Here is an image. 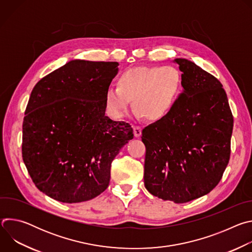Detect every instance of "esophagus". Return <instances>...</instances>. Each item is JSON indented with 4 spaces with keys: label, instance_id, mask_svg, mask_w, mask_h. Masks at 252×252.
<instances>
[{
    "label": "esophagus",
    "instance_id": "obj_1",
    "mask_svg": "<svg viewBox=\"0 0 252 252\" xmlns=\"http://www.w3.org/2000/svg\"><path fill=\"white\" fill-rule=\"evenodd\" d=\"M141 126H133V134L135 137H138L141 134Z\"/></svg>",
    "mask_w": 252,
    "mask_h": 252
}]
</instances>
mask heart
Returning <instances> with one entry per match:
<instances>
[{"instance_id": "b5f03b06", "label": "heart", "mask_w": 252, "mask_h": 252, "mask_svg": "<svg viewBox=\"0 0 252 252\" xmlns=\"http://www.w3.org/2000/svg\"><path fill=\"white\" fill-rule=\"evenodd\" d=\"M117 84L118 89H109L104 95L105 112L115 121L126 117L132 99L138 118L160 121L173 110L182 92V76L171 65L129 68Z\"/></svg>"}]
</instances>
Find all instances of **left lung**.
Here are the masks:
<instances>
[{"label":"left lung","mask_w":252,"mask_h":252,"mask_svg":"<svg viewBox=\"0 0 252 252\" xmlns=\"http://www.w3.org/2000/svg\"><path fill=\"white\" fill-rule=\"evenodd\" d=\"M184 92L170 114L142 129L145 187L155 196L185 203L219 185L230 158L233 117L221 83L186 59Z\"/></svg>","instance_id":"obj_1"}]
</instances>
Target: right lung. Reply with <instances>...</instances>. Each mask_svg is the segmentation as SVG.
<instances>
[{"label": "right lung", "mask_w": 252, "mask_h": 252, "mask_svg": "<svg viewBox=\"0 0 252 252\" xmlns=\"http://www.w3.org/2000/svg\"><path fill=\"white\" fill-rule=\"evenodd\" d=\"M118 65L70 61L32 91L23 122V160L34 186L58 201H87L104 191L114 158L133 138L129 124L105 116L104 95Z\"/></svg>", "instance_id": "1"}]
</instances>
